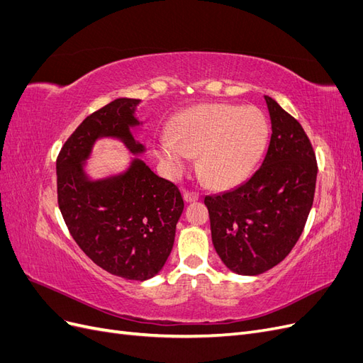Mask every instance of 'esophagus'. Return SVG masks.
<instances>
[{
	"instance_id": "obj_1",
	"label": "esophagus",
	"mask_w": 363,
	"mask_h": 363,
	"mask_svg": "<svg viewBox=\"0 0 363 363\" xmlns=\"http://www.w3.org/2000/svg\"><path fill=\"white\" fill-rule=\"evenodd\" d=\"M183 199H184V201H188V203L199 201L200 200V194L196 192V191H184Z\"/></svg>"
}]
</instances>
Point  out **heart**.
I'll list each match as a JSON object with an SVG mask.
<instances>
[{
    "label": "heart",
    "instance_id": "heart-1",
    "mask_svg": "<svg viewBox=\"0 0 363 363\" xmlns=\"http://www.w3.org/2000/svg\"><path fill=\"white\" fill-rule=\"evenodd\" d=\"M268 121L256 107L204 104L182 113L157 156L172 174H182L199 155L203 179L216 188L244 180L255 169L268 142Z\"/></svg>",
    "mask_w": 363,
    "mask_h": 363
}]
</instances>
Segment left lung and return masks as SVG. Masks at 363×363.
I'll return each instance as SVG.
<instances>
[{
    "instance_id": "obj_1",
    "label": "left lung",
    "mask_w": 363,
    "mask_h": 363,
    "mask_svg": "<svg viewBox=\"0 0 363 363\" xmlns=\"http://www.w3.org/2000/svg\"><path fill=\"white\" fill-rule=\"evenodd\" d=\"M272 135L262 167L238 188L207 195L212 242L228 269L257 276L286 257L313 204L318 164L301 124L265 95Z\"/></svg>"
}]
</instances>
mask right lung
Returning <instances> with one entry per match:
<instances>
[{"instance_id":"obj_1","label":"right lung","mask_w":363,"mask_h":363,"mask_svg":"<svg viewBox=\"0 0 363 363\" xmlns=\"http://www.w3.org/2000/svg\"><path fill=\"white\" fill-rule=\"evenodd\" d=\"M139 100L118 98L87 116L62 147L57 201L71 236L84 255L107 272L127 280L155 277L171 255L175 227L184 208L177 186L140 159L113 177L89 180L83 163L100 138H116L133 152L145 147L131 135L140 123Z\"/></svg>"}]
</instances>
